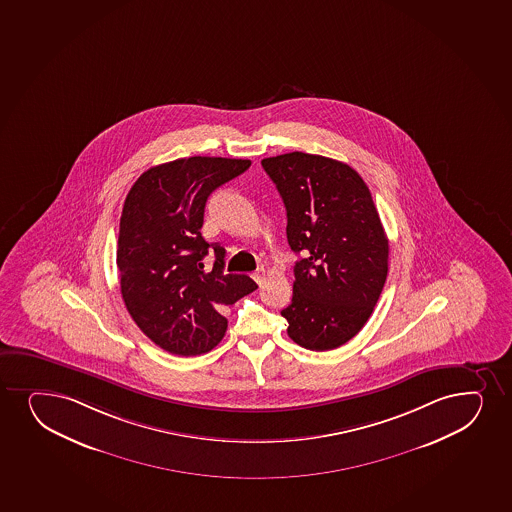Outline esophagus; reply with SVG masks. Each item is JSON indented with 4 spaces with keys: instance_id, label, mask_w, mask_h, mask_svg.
I'll return each mask as SVG.
<instances>
[{
    "instance_id": "esophagus-1",
    "label": "esophagus",
    "mask_w": 512,
    "mask_h": 512,
    "mask_svg": "<svg viewBox=\"0 0 512 512\" xmlns=\"http://www.w3.org/2000/svg\"><path fill=\"white\" fill-rule=\"evenodd\" d=\"M265 277H266L265 268H259V270H256L253 273L254 282L258 283L259 287H261V285H263V282H265Z\"/></svg>"
}]
</instances>
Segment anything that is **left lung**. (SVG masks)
Returning a JSON list of instances; mask_svg holds the SVG:
<instances>
[{
	"instance_id": "obj_1",
	"label": "left lung",
	"mask_w": 512,
	"mask_h": 512,
	"mask_svg": "<svg viewBox=\"0 0 512 512\" xmlns=\"http://www.w3.org/2000/svg\"><path fill=\"white\" fill-rule=\"evenodd\" d=\"M287 210L294 295L282 311L292 340L314 352L364 328L388 277L389 244L371 191L338 160L292 152L261 160Z\"/></svg>"
}]
</instances>
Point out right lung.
Instances as JSON below:
<instances>
[{
  "instance_id": "obj_1",
  "label": "right lung",
  "mask_w": 512,
  "mask_h": 512,
  "mask_svg": "<svg viewBox=\"0 0 512 512\" xmlns=\"http://www.w3.org/2000/svg\"><path fill=\"white\" fill-rule=\"evenodd\" d=\"M251 160L189 157L143 172L124 200L119 222V283L138 328L165 352L200 355L224 338L220 314L258 285L224 275L225 249L201 235L208 196L241 176ZM216 251L206 274L202 258Z\"/></svg>"
}]
</instances>
